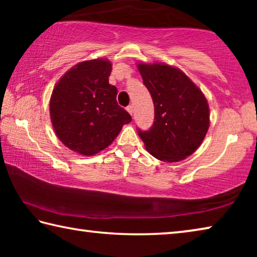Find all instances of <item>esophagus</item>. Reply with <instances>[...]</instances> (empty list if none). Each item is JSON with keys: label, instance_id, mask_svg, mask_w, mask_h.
Segmentation results:
<instances>
[{"label": "esophagus", "instance_id": "esophagus-1", "mask_svg": "<svg viewBox=\"0 0 257 257\" xmlns=\"http://www.w3.org/2000/svg\"><path fill=\"white\" fill-rule=\"evenodd\" d=\"M127 111L129 112L130 115H133V113H134V107H133V105H128V106H127Z\"/></svg>", "mask_w": 257, "mask_h": 257}]
</instances>
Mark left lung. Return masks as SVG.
I'll return each instance as SVG.
<instances>
[{
	"label": "left lung",
	"instance_id": "8db88e82",
	"mask_svg": "<svg viewBox=\"0 0 257 257\" xmlns=\"http://www.w3.org/2000/svg\"><path fill=\"white\" fill-rule=\"evenodd\" d=\"M154 103V123L138 135L146 150L163 162H179L196 151L210 127L202 90L180 69L165 63H138Z\"/></svg>",
	"mask_w": 257,
	"mask_h": 257
}]
</instances>
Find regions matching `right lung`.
I'll return each mask as SVG.
<instances>
[{
  "instance_id": "add662e5",
  "label": "right lung",
  "mask_w": 257,
  "mask_h": 257,
  "mask_svg": "<svg viewBox=\"0 0 257 257\" xmlns=\"http://www.w3.org/2000/svg\"><path fill=\"white\" fill-rule=\"evenodd\" d=\"M107 59L82 61L61 77L50 99L55 134L64 146L90 156L112 144L132 116L118 105L115 86L108 84Z\"/></svg>"
}]
</instances>
